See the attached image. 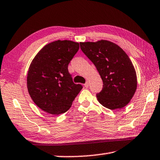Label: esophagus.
I'll use <instances>...</instances> for the list:
<instances>
[{"instance_id":"1","label":"esophagus","mask_w":160,"mask_h":160,"mask_svg":"<svg viewBox=\"0 0 160 160\" xmlns=\"http://www.w3.org/2000/svg\"><path fill=\"white\" fill-rule=\"evenodd\" d=\"M84 86H85V88H88V87H89V83L88 82H86L85 85H84Z\"/></svg>"}]
</instances>
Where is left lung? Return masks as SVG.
Instances as JSON below:
<instances>
[{"instance_id": "1", "label": "left lung", "mask_w": 160, "mask_h": 160, "mask_svg": "<svg viewBox=\"0 0 160 160\" xmlns=\"http://www.w3.org/2000/svg\"><path fill=\"white\" fill-rule=\"evenodd\" d=\"M80 48L96 66L103 81L97 94L98 102L107 109L126 107L137 89V76L131 59L122 48L107 40L80 42Z\"/></svg>"}]
</instances>
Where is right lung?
Segmentation results:
<instances>
[{
  "mask_svg": "<svg viewBox=\"0 0 160 160\" xmlns=\"http://www.w3.org/2000/svg\"><path fill=\"white\" fill-rule=\"evenodd\" d=\"M79 43L58 40L44 46L29 66L27 84L32 99L53 115L66 112L82 86L75 84L68 70Z\"/></svg>",
  "mask_w": 160,
  "mask_h": 160,
  "instance_id": "add662e5",
  "label": "right lung"
}]
</instances>
